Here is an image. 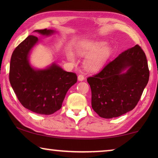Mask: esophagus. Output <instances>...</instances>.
<instances>
[{"label":"esophagus","instance_id":"1","mask_svg":"<svg viewBox=\"0 0 158 158\" xmlns=\"http://www.w3.org/2000/svg\"><path fill=\"white\" fill-rule=\"evenodd\" d=\"M84 79H85V77L84 75H83V74H79V76H78L79 81H83V80H84Z\"/></svg>","mask_w":158,"mask_h":158}]
</instances>
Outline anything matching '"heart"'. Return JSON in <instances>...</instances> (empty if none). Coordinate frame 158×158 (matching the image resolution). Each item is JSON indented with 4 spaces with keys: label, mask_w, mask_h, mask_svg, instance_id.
I'll return each mask as SVG.
<instances>
[{
    "label": "heart",
    "mask_w": 158,
    "mask_h": 158,
    "mask_svg": "<svg viewBox=\"0 0 158 158\" xmlns=\"http://www.w3.org/2000/svg\"><path fill=\"white\" fill-rule=\"evenodd\" d=\"M105 42L96 41L90 42L82 46L79 50V53L81 56L90 55L85 61V66L90 70H95L100 68L107 60L111 53V48L105 45ZM70 60H74V55L72 52L68 54Z\"/></svg>",
    "instance_id": "b5f03b06"
}]
</instances>
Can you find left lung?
Returning a JSON list of instances; mask_svg holds the SVG:
<instances>
[{
	"label": "left lung",
	"mask_w": 158,
	"mask_h": 158,
	"mask_svg": "<svg viewBox=\"0 0 158 158\" xmlns=\"http://www.w3.org/2000/svg\"><path fill=\"white\" fill-rule=\"evenodd\" d=\"M149 74L146 54L140 46L122 52L100 73L87 78L93 109L104 118L118 117L132 110L148 84Z\"/></svg>",
	"instance_id": "8db88e82"
}]
</instances>
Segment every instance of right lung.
I'll list each match as a JSON object with an SVG mask.
<instances>
[{"mask_svg": "<svg viewBox=\"0 0 158 158\" xmlns=\"http://www.w3.org/2000/svg\"><path fill=\"white\" fill-rule=\"evenodd\" d=\"M43 35L53 31L35 30ZM38 38L29 35L15 48L10 60L9 79L19 101L35 113L50 115L57 111L68 90L77 81L74 73H68L55 63L45 69H35L28 62V54Z\"/></svg>", "mask_w": 158, "mask_h": 158, "instance_id": "add662e5", "label": "right lung"}]
</instances>
